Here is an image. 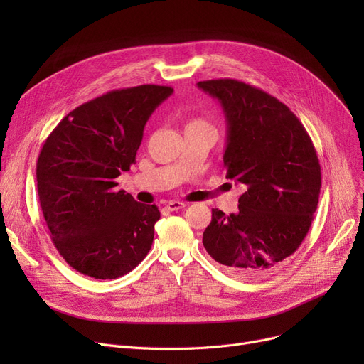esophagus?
I'll use <instances>...</instances> for the list:
<instances>
[{"label":"esophagus","instance_id":"obj_1","mask_svg":"<svg viewBox=\"0 0 364 364\" xmlns=\"http://www.w3.org/2000/svg\"><path fill=\"white\" fill-rule=\"evenodd\" d=\"M165 208L168 209V211H178V209L186 208V203L181 200H171V202H166Z\"/></svg>","mask_w":364,"mask_h":364}]
</instances>
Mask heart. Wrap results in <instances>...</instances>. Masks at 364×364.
Instances as JSON below:
<instances>
[{"label": "heart", "mask_w": 364, "mask_h": 364, "mask_svg": "<svg viewBox=\"0 0 364 364\" xmlns=\"http://www.w3.org/2000/svg\"><path fill=\"white\" fill-rule=\"evenodd\" d=\"M187 128H211V127H209L208 122L203 121L202 118H192V119H188L186 129Z\"/></svg>", "instance_id": "1"}]
</instances>
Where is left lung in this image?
<instances>
[{"instance_id":"left-lung-1","label":"left lung","mask_w":364,"mask_h":364,"mask_svg":"<svg viewBox=\"0 0 364 364\" xmlns=\"http://www.w3.org/2000/svg\"><path fill=\"white\" fill-rule=\"evenodd\" d=\"M198 87L221 103L225 177L245 188L236 214L213 209L203 246L236 276H267L298 250L311 227L321 187L316 149L295 113L269 92L227 78Z\"/></svg>"}]
</instances>
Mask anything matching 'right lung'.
<instances>
[{
    "label": "right lung",
    "mask_w": 364,
    "mask_h": 364,
    "mask_svg": "<svg viewBox=\"0 0 364 364\" xmlns=\"http://www.w3.org/2000/svg\"><path fill=\"white\" fill-rule=\"evenodd\" d=\"M172 91H109L69 112L44 141L38 198L54 246L81 274L118 279L150 251L159 209L114 188V178L136 162L147 119Z\"/></svg>",
    "instance_id": "right-lung-1"
}]
</instances>
